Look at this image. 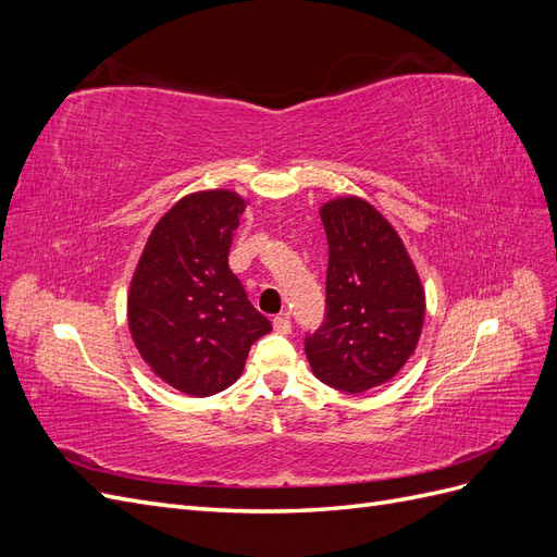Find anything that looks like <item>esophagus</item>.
Segmentation results:
<instances>
[{
  "instance_id": "34e87169",
  "label": "esophagus",
  "mask_w": 557,
  "mask_h": 557,
  "mask_svg": "<svg viewBox=\"0 0 557 557\" xmlns=\"http://www.w3.org/2000/svg\"><path fill=\"white\" fill-rule=\"evenodd\" d=\"M274 330H276L278 334H290L293 323H290L288 313H281V315H276V318H274Z\"/></svg>"
}]
</instances>
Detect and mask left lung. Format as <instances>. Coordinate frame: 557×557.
<instances>
[{"label": "left lung", "mask_w": 557, "mask_h": 557, "mask_svg": "<svg viewBox=\"0 0 557 557\" xmlns=\"http://www.w3.org/2000/svg\"><path fill=\"white\" fill-rule=\"evenodd\" d=\"M330 262L325 320L307 334L315 379L344 393L391 381L420 339L425 293L399 234L360 197L320 209Z\"/></svg>", "instance_id": "left-lung-1"}]
</instances>
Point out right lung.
Returning a JSON list of instances; mask_svg holds the SVG:
<instances>
[{"label":"right lung","mask_w":557,"mask_h":557,"mask_svg":"<svg viewBox=\"0 0 557 557\" xmlns=\"http://www.w3.org/2000/svg\"><path fill=\"white\" fill-rule=\"evenodd\" d=\"M246 201L230 190L183 197L150 232L127 297L132 339L176 391L209 397L244 372L272 323L227 264Z\"/></svg>","instance_id":"obj_1"}]
</instances>
